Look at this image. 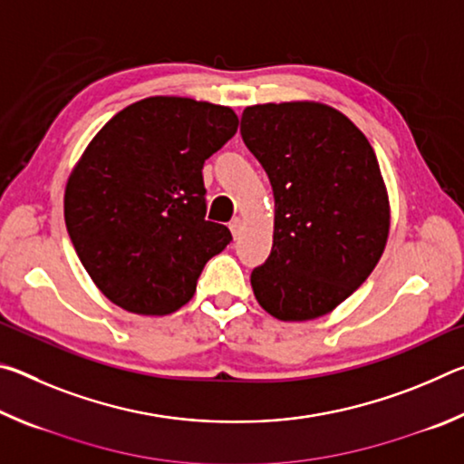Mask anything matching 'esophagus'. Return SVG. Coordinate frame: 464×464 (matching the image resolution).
Instances as JSON below:
<instances>
[{"mask_svg": "<svg viewBox=\"0 0 464 464\" xmlns=\"http://www.w3.org/2000/svg\"><path fill=\"white\" fill-rule=\"evenodd\" d=\"M229 229H231V233H233V237H235V239H237V237H239V235H241V231H243V221H241V218H239V217H235V218H233V221L229 223Z\"/></svg>", "mask_w": 464, "mask_h": 464, "instance_id": "34e87169", "label": "esophagus"}]
</instances>
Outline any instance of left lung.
Returning a JSON list of instances; mask_svg holds the SVG:
<instances>
[{
    "label": "left lung",
    "instance_id": "8db88e82",
    "mask_svg": "<svg viewBox=\"0 0 464 464\" xmlns=\"http://www.w3.org/2000/svg\"><path fill=\"white\" fill-rule=\"evenodd\" d=\"M243 143L274 192V243L251 272L257 303L280 321L334 311L379 264L389 198L368 139L319 102L247 106Z\"/></svg>",
    "mask_w": 464,
    "mask_h": 464
}]
</instances>
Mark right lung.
I'll list each match as a JSON object with an SVG mask.
<instances>
[{
  "instance_id": "1",
  "label": "right lung",
  "mask_w": 464,
  "mask_h": 464,
  "mask_svg": "<svg viewBox=\"0 0 464 464\" xmlns=\"http://www.w3.org/2000/svg\"><path fill=\"white\" fill-rule=\"evenodd\" d=\"M231 108L155 96L110 119L67 179L65 225L83 268L114 304L168 315L190 301L231 243L207 221L202 166L235 132Z\"/></svg>"
}]
</instances>
